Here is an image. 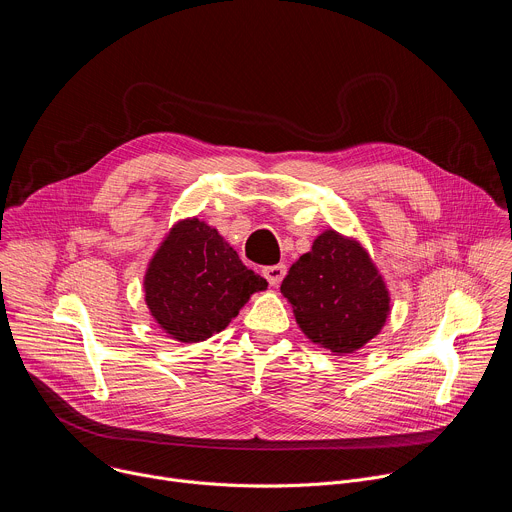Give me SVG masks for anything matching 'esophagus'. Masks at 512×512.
<instances>
[{
  "label": "esophagus",
  "instance_id": "obj_1",
  "mask_svg": "<svg viewBox=\"0 0 512 512\" xmlns=\"http://www.w3.org/2000/svg\"><path fill=\"white\" fill-rule=\"evenodd\" d=\"M285 275V265L283 263H277V265H269V267H263V277L269 281V285H279L281 279Z\"/></svg>",
  "mask_w": 512,
  "mask_h": 512
}]
</instances>
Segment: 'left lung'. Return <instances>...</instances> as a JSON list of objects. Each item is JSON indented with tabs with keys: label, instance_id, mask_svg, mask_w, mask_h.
I'll list each match as a JSON object with an SVG mask.
<instances>
[{
	"label": "left lung",
	"instance_id": "left-lung-1",
	"mask_svg": "<svg viewBox=\"0 0 512 512\" xmlns=\"http://www.w3.org/2000/svg\"><path fill=\"white\" fill-rule=\"evenodd\" d=\"M302 332L322 348L348 354L375 338L389 316V291L356 241L324 231L281 281Z\"/></svg>",
	"mask_w": 512,
	"mask_h": 512
}]
</instances>
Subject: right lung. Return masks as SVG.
<instances>
[{"label": "right lung", "mask_w": 512, "mask_h": 512, "mask_svg": "<svg viewBox=\"0 0 512 512\" xmlns=\"http://www.w3.org/2000/svg\"><path fill=\"white\" fill-rule=\"evenodd\" d=\"M145 304L172 338L200 342L221 332L267 281L198 218L174 225L143 279Z\"/></svg>", "instance_id": "obj_1"}]
</instances>
